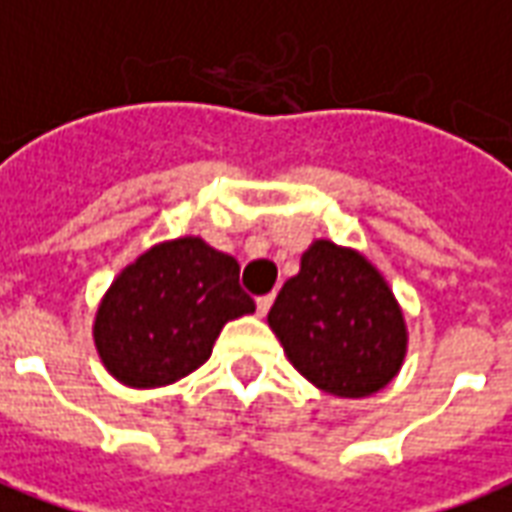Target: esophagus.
Instances as JSON below:
<instances>
[{
    "label": "esophagus",
    "mask_w": 512,
    "mask_h": 512,
    "mask_svg": "<svg viewBox=\"0 0 512 512\" xmlns=\"http://www.w3.org/2000/svg\"><path fill=\"white\" fill-rule=\"evenodd\" d=\"M271 301H274V296H260V299H257V315H260V318L271 310Z\"/></svg>",
    "instance_id": "esophagus-1"
}]
</instances>
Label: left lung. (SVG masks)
I'll return each mask as SVG.
<instances>
[{"mask_svg":"<svg viewBox=\"0 0 512 512\" xmlns=\"http://www.w3.org/2000/svg\"><path fill=\"white\" fill-rule=\"evenodd\" d=\"M290 365L337 397L384 389L406 359L403 310L378 268L332 241H315L268 312Z\"/></svg>","mask_w":512,"mask_h":512,"instance_id":"left-lung-1","label":"left lung"}]
</instances>
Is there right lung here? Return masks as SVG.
<instances>
[{"mask_svg": "<svg viewBox=\"0 0 512 512\" xmlns=\"http://www.w3.org/2000/svg\"><path fill=\"white\" fill-rule=\"evenodd\" d=\"M238 260L186 235L126 266L95 312V348L120 384H175L208 362L224 323L255 312Z\"/></svg>", "mask_w": 512, "mask_h": 512, "instance_id": "add662e5", "label": "right lung"}]
</instances>
